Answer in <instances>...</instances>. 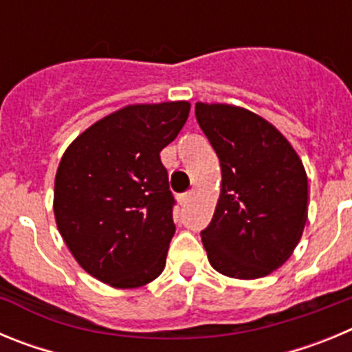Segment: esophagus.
<instances>
[{"instance_id":"1","label":"esophagus","mask_w":352,"mask_h":352,"mask_svg":"<svg viewBox=\"0 0 352 352\" xmlns=\"http://www.w3.org/2000/svg\"><path fill=\"white\" fill-rule=\"evenodd\" d=\"M190 199H192V192H185V194L179 195V203L186 204V203H188V201H190Z\"/></svg>"}]
</instances>
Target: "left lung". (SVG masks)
<instances>
[{"instance_id":"left-lung-1","label":"left lung","mask_w":352,"mask_h":352,"mask_svg":"<svg viewBox=\"0 0 352 352\" xmlns=\"http://www.w3.org/2000/svg\"><path fill=\"white\" fill-rule=\"evenodd\" d=\"M195 118L220 160V197L201 231L210 264L252 280L280 268L296 248L309 211L298 153L272 123L243 107L195 104Z\"/></svg>"}]
</instances>
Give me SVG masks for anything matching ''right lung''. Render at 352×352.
Here are the masks:
<instances>
[{
	"label": "right lung",
	"mask_w": 352,
	"mask_h": 352,
	"mask_svg": "<svg viewBox=\"0 0 352 352\" xmlns=\"http://www.w3.org/2000/svg\"><path fill=\"white\" fill-rule=\"evenodd\" d=\"M188 102L126 105L84 130L54 182L58 231L84 272L118 289L166 268L174 195L160 151L176 139Z\"/></svg>",
	"instance_id": "right-lung-1"
}]
</instances>
